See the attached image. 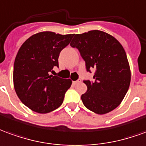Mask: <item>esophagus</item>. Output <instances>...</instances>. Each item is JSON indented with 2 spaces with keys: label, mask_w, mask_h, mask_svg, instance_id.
Returning <instances> with one entry per match:
<instances>
[{
  "label": "esophagus",
  "mask_w": 146,
  "mask_h": 146,
  "mask_svg": "<svg viewBox=\"0 0 146 146\" xmlns=\"http://www.w3.org/2000/svg\"><path fill=\"white\" fill-rule=\"evenodd\" d=\"M81 82V79H78V80H76V81L73 82V84L76 85L78 84V83H80Z\"/></svg>",
  "instance_id": "esophagus-1"
}]
</instances>
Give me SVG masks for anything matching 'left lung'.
I'll return each instance as SVG.
<instances>
[{
  "label": "left lung",
  "mask_w": 146,
  "mask_h": 146,
  "mask_svg": "<svg viewBox=\"0 0 146 146\" xmlns=\"http://www.w3.org/2000/svg\"><path fill=\"white\" fill-rule=\"evenodd\" d=\"M71 45L78 48L86 71L94 68V81L83 80L87 91L82 103L97 114H105L118 107L131 82V70L124 48L105 32L94 30L74 35Z\"/></svg>",
  "instance_id": "8db88e82"
}]
</instances>
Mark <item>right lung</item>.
I'll use <instances>...</instances> for the list:
<instances>
[{
  "label": "right lung",
  "mask_w": 146,
  "mask_h": 146,
  "mask_svg": "<svg viewBox=\"0 0 146 146\" xmlns=\"http://www.w3.org/2000/svg\"><path fill=\"white\" fill-rule=\"evenodd\" d=\"M72 37L40 32L30 37L19 49L14 63V87L20 101L32 111L48 113L63 103L72 82L50 74L54 67H59L60 53Z\"/></svg>",
  "instance_id": "add662e5"
}]
</instances>
